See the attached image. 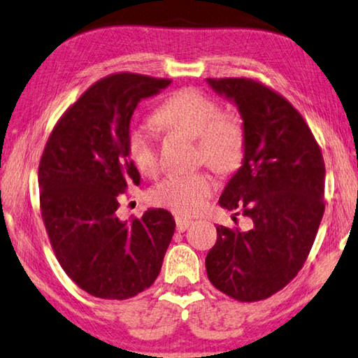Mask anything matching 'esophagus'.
Wrapping results in <instances>:
<instances>
[{"instance_id": "1", "label": "esophagus", "mask_w": 358, "mask_h": 358, "mask_svg": "<svg viewBox=\"0 0 358 358\" xmlns=\"http://www.w3.org/2000/svg\"><path fill=\"white\" fill-rule=\"evenodd\" d=\"M192 224L193 222L187 217H179V215L176 217V228H178V231H185Z\"/></svg>"}]
</instances>
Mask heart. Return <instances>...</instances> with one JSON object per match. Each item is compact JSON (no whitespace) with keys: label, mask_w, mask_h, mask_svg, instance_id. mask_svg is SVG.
Here are the masks:
<instances>
[{"label":"heart","mask_w":358,"mask_h":358,"mask_svg":"<svg viewBox=\"0 0 358 358\" xmlns=\"http://www.w3.org/2000/svg\"><path fill=\"white\" fill-rule=\"evenodd\" d=\"M155 122L166 130L196 139L198 158L215 171H231L241 162L244 128L236 117L220 115L219 104L200 92L184 89L173 93L157 109ZM127 149L139 173L157 169V154L148 128L134 125L127 136ZM213 179L206 173L171 174L152 190V200L178 214H195L213 193Z\"/></svg>","instance_id":"obj_1"}]
</instances>
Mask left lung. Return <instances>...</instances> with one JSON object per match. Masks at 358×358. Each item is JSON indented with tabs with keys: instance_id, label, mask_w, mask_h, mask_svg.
<instances>
[{
	"instance_id": "obj_1",
	"label": "left lung",
	"mask_w": 358,
	"mask_h": 358,
	"mask_svg": "<svg viewBox=\"0 0 358 358\" xmlns=\"http://www.w3.org/2000/svg\"><path fill=\"white\" fill-rule=\"evenodd\" d=\"M206 82L238 108L244 128L241 166L219 204L252 220L244 231L217 227L208 278L238 301L265 300L296 276L313 248L325 209L324 157L300 113L276 92L254 79Z\"/></svg>"
}]
</instances>
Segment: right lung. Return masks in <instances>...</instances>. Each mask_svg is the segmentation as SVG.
I'll use <instances>...</instances> for the list:
<instances>
[{
	"mask_svg": "<svg viewBox=\"0 0 358 358\" xmlns=\"http://www.w3.org/2000/svg\"><path fill=\"white\" fill-rule=\"evenodd\" d=\"M168 79L120 73L98 80L55 125L39 163L41 213L64 273L82 290L127 300L149 289L174 234L171 213L150 208L120 220L119 200L139 173L127 136L141 99L155 96Z\"/></svg>",
	"mask_w": 358,
	"mask_h": 358,
	"instance_id": "1",
	"label": "right lung"
}]
</instances>
